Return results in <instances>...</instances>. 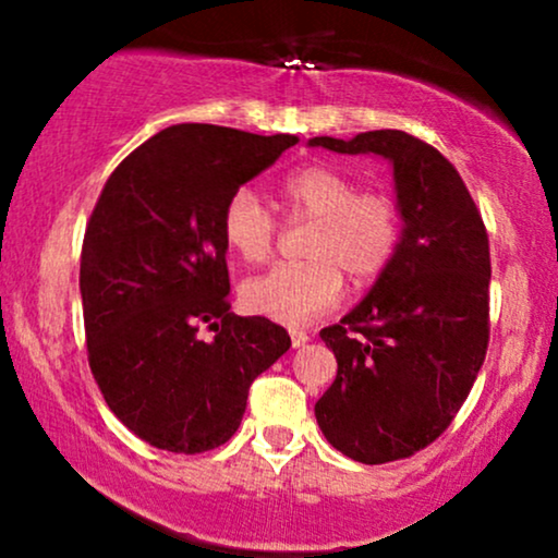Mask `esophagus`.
<instances>
[{
    "label": "esophagus",
    "instance_id": "obj_1",
    "mask_svg": "<svg viewBox=\"0 0 558 558\" xmlns=\"http://www.w3.org/2000/svg\"><path fill=\"white\" fill-rule=\"evenodd\" d=\"M306 341H310V336H306L304 330H291V343H293V349H301V345H304Z\"/></svg>",
    "mask_w": 558,
    "mask_h": 558
}]
</instances>
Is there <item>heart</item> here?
<instances>
[{
	"mask_svg": "<svg viewBox=\"0 0 558 558\" xmlns=\"http://www.w3.org/2000/svg\"><path fill=\"white\" fill-rule=\"evenodd\" d=\"M283 196L296 217L315 220L304 265H278L246 280L243 310L275 323L304 325L332 310L351 283H373L401 243V213L388 194L362 191L354 178L330 165H306L283 181ZM275 217L252 189H239L222 209V239L243 262L267 259L275 243Z\"/></svg>",
	"mask_w": 558,
	"mask_h": 558,
	"instance_id": "heart-1",
	"label": "heart"
}]
</instances>
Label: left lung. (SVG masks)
<instances>
[{
	"instance_id": "obj_1",
	"label": "left lung",
	"mask_w": 558,
	"mask_h": 558,
	"mask_svg": "<svg viewBox=\"0 0 558 558\" xmlns=\"http://www.w3.org/2000/svg\"><path fill=\"white\" fill-rule=\"evenodd\" d=\"M393 168L401 243L354 310L319 332L338 375L315 403L343 457L386 464L430 446L462 409L488 351L490 248L453 165L403 131L310 138Z\"/></svg>"
}]
</instances>
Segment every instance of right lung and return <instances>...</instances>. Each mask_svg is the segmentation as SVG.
I'll return each instance as SVG.
<instances>
[{"instance_id": "1", "label": "right lung", "mask_w": 558, "mask_h": 558, "mask_svg": "<svg viewBox=\"0 0 558 558\" xmlns=\"http://www.w3.org/2000/svg\"><path fill=\"white\" fill-rule=\"evenodd\" d=\"M293 144L288 133L170 125L105 183L81 252L88 364L114 417L149 446L226 444L254 377L291 349L280 325L230 312L222 209Z\"/></svg>"}]
</instances>
